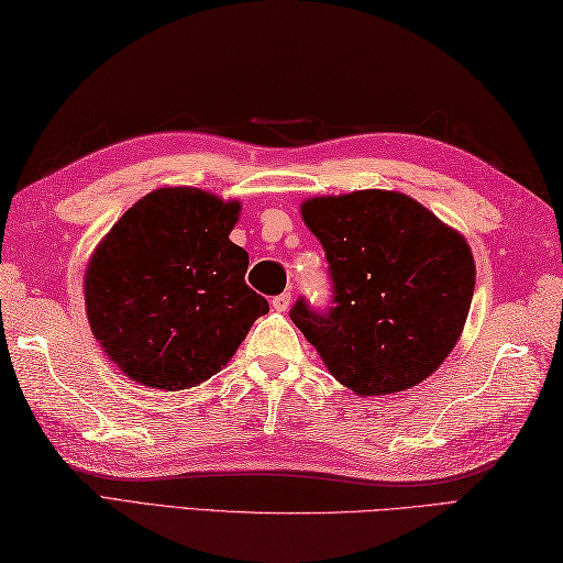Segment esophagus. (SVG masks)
Instances as JSON below:
<instances>
[{
	"label": "esophagus",
	"mask_w": 563,
	"mask_h": 563,
	"mask_svg": "<svg viewBox=\"0 0 563 563\" xmlns=\"http://www.w3.org/2000/svg\"><path fill=\"white\" fill-rule=\"evenodd\" d=\"M271 307L275 309V312H288V307H290V292L275 295L273 300H271Z\"/></svg>",
	"instance_id": "esophagus-1"
}]
</instances>
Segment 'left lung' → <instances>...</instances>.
I'll return each instance as SVG.
<instances>
[{
    "mask_svg": "<svg viewBox=\"0 0 563 563\" xmlns=\"http://www.w3.org/2000/svg\"><path fill=\"white\" fill-rule=\"evenodd\" d=\"M302 220L327 251L333 307L297 300L290 319L329 373L361 397L433 375L470 314L476 268L464 236L397 190L309 198Z\"/></svg>",
    "mask_w": 563,
    "mask_h": 563,
    "instance_id": "left-lung-1",
    "label": "left lung"
}]
</instances>
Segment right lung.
<instances>
[{"instance_id":"obj_1","label":"right lung","mask_w":563,"mask_h":563,"mask_svg":"<svg viewBox=\"0 0 563 563\" xmlns=\"http://www.w3.org/2000/svg\"><path fill=\"white\" fill-rule=\"evenodd\" d=\"M242 206L200 188L140 198L91 254L84 302L93 336L133 382L178 391L230 363L266 297L230 242Z\"/></svg>"}]
</instances>
